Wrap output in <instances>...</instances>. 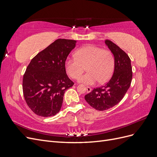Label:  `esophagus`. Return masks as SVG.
<instances>
[{"instance_id": "obj_1", "label": "esophagus", "mask_w": 157, "mask_h": 157, "mask_svg": "<svg viewBox=\"0 0 157 157\" xmlns=\"http://www.w3.org/2000/svg\"><path fill=\"white\" fill-rule=\"evenodd\" d=\"M86 91H87V92H88V93L92 91V88H90V87H88V86H87V87H86Z\"/></svg>"}]
</instances>
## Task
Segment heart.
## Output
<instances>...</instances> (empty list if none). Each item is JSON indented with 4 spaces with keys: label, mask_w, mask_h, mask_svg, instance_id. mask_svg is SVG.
<instances>
[{
    "label": "heart",
    "mask_w": 157,
    "mask_h": 157,
    "mask_svg": "<svg viewBox=\"0 0 157 157\" xmlns=\"http://www.w3.org/2000/svg\"><path fill=\"white\" fill-rule=\"evenodd\" d=\"M74 58H67L65 68L70 77L77 79L87 68L88 73L78 79L86 85L104 83L111 78L115 67V59L111 52L94 44L85 45L78 48Z\"/></svg>",
    "instance_id": "heart-1"
}]
</instances>
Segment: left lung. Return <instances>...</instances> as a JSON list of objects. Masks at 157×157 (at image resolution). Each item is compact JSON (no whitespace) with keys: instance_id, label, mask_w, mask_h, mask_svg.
I'll return each mask as SVG.
<instances>
[{"instance_id":"left-lung-1","label":"left lung","mask_w":157,"mask_h":157,"mask_svg":"<svg viewBox=\"0 0 157 157\" xmlns=\"http://www.w3.org/2000/svg\"><path fill=\"white\" fill-rule=\"evenodd\" d=\"M115 59L114 73L103 86L94 88L84 96L89 105L98 111H105L119 103L130 88L132 70L131 60L126 52L109 40H105Z\"/></svg>"}]
</instances>
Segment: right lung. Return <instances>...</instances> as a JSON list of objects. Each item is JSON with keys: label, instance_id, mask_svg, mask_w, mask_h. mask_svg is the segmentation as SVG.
Listing matches in <instances>:
<instances>
[{"label": "right lung", "instance_id": "add662e5", "mask_svg": "<svg viewBox=\"0 0 157 157\" xmlns=\"http://www.w3.org/2000/svg\"><path fill=\"white\" fill-rule=\"evenodd\" d=\"M77 41L58 39L33 58L23 78L27 105L36 115H56L62 105L65 92L73 86L66 73L65 61Z\"/></svg>", "mask_w": 157, "mask_h": 157}]
</instances>
